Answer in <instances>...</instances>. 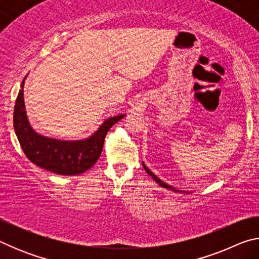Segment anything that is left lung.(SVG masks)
Segmentation results:
<instances>
[{"label": "left lung", "mask_w": 259, "mask_h": 259, "mask_svg": "<svg viewBox=\"0 0 259 259\" xmlns=\"http://www.w3.org/2000/svg\"><path fill=\"white\" fill-rule=\"evenodd\" d=\"M143 166H144V169H145V171L148 174V175H150V176H152V178L153 179H154V181L157 183V184H159V185L160 186H162V187H164V188H169V190H172V191H175V192H179L178 190H176V188H174V187H171V186H170V185H168V184H165L164 182H162L161 181V179H159V178H157L156 176H155V175L154 174H153L152 171H151V170L150 169H148L147 168V166L145 165V164H144L143 163ZM184 193H186V192H184Z\"/></svg>", "instance_id": "1"}]
</instances>
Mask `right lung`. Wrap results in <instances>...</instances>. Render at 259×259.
<instances>
[{"instance_id": "add662e5", "label": "right lung", "mask_w": 259, "mask_h": 259, "mask_svg": "<svg viewBox=\"0 0 259 259\" xmlns=\"http://www.w3.org/2000/svg\"><path fill=\"white\" fill-rule=\"evenodd\" d=\"M25 78L21 82L14 109L15 131L25 155L34 164L54 174L73 176L89 170L102 154L108 130L124 117V114L109 117L93 136L84 140L67 142L45 137L35 133L27 120L24 104Z\"/></svg>"}]
</instances>
